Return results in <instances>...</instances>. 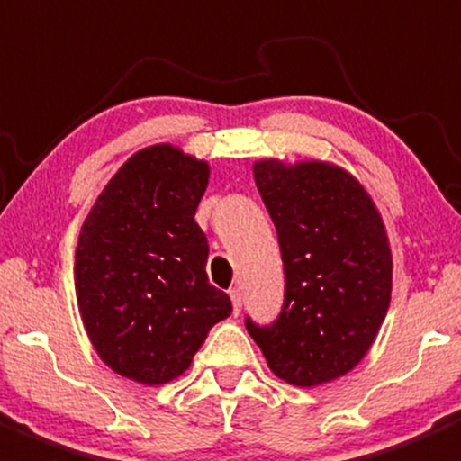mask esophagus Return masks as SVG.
Wrapping results in <instances>:
<instances>
[{
	"instance_id": "34e87169",
	"label": "esophagus",
	"mask_w": 461,
	"mask_h": 461,
	"mask_svg": "<svg viewBox=\"0 0 461 461\" xmlns=\"http://www.w3.org/2000/svg\"><path fill=\"white\" fill-rule=\"evenodd\" d=\"M230 299H231V305H234V314L240 312V308H243V296H240V290H230Z\"/></svg>"
}]
</instances>
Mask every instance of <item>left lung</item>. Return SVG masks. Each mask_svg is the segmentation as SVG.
I'll list each match as a JSON object with an SVG mask.
<instances>
[{
  "instance_id": "8db88e82",
  "label": "left lung",
  "mask_w": 461,
  "mask_h": 461,
  "mask_svg": "<svg viewBox=\"0 0 461 461\" xmlns=\"http://www.w3.org/2000/svg\"><path fill=\"white\" fill-rule=\"evenodd\" d=\"M276 227L285 292L267 325L245 317L272 373L301 388L355 368L384 323L393 287L388 236L366 189L328 162L254 165Z\"/></svg>"
}]
</instances>
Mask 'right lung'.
<instances>
[{
    "label": "right lung",
    "mask_w": 461,
    "mask_h": 461,
    "mask_svg": "<svg viewBox=\"0 0 461 461\" xmlns=\"http://www.w3.org/2000/svg\"><path fill=\"white\" fill-rule=\"evenodd\" d=\"M209 167L169 144L129 158L82 225L77 308L111 370L147 385L189 368L231 301L209 283V245L194 221Z\"/></svg>",
    "instance_id": "obj_1"
}]
</instances>
